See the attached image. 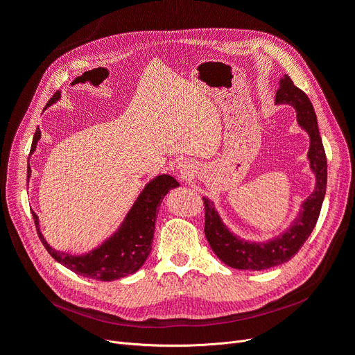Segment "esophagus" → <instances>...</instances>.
Masks as SVG:
<instances>
[{"instance_id": "obj_1", "label": "esophagus", "mask_w": 355, "mask_h": 355, "mask_svg": "<svg viewBox=\"0 0 355 355\" xmlns=\"http://www.w3.org/2000/svg\"><path fill=\"white\" fill-rule=\"evenodd\" d=\"M180 173H182V176H184V178H187V176L189 175V170H188V167H185V166H182V168H180Z\"/></svg>"}]
</instances>
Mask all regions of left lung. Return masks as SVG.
<instances>
[{
	"instance_id": "obj_1",
	"label": "left lung",
	"mask_w": 355,
	"mask_h": 355,
	"mask_svg": "<svg viewBox=\"0 0 355 355\" xmlns=\"http://www.w3.org/2000/svg\"><path fill=\"white\" fill-rule=\"evenodd\" d=\"M275 102L293 105L297 112L299 124L309 133L311 146L308 158L311 168L315 171L317 185L315 191L304 202L302 211L292 225V228L283 234L282 237L265 244H250L234 237L220 222L213 204L207 198H204V234H206V239L214 254L225 265L235 268V270L261 271L292 259L308 240L311 232H313L326 194L327 158L318 132L317 115L314 112L313 103L302 90L296 87L288 75L282 80L280 89H278L275 96Z\"/></svg>"
}]
</instances>
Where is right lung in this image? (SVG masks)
Masks as SVG:
<instances>
[{"mask_svg": "<svg viewBox=\"0 0 355 355\" xmlns=\"http://www.w3.org/2000/svg\"><path fill=\"white\" fill-rule=\"evenodd\" d=\"M59 98L60 93L56 92L47 102L46 108L51 103H55ZM40 137L41 132L40 128H37L29 154L35 151ZM29 175L31 167H28V178ZM176 187H179L176 179L168 175L155 178L151 184L146 185L142 194L139 196L118 232L112 235L108 241H105L101 247H98V249L84 256H71L68 253L51 249L47 241L42 239L40 230H37L38 237L41 243L44 244L50 256L55 257V261L67 266L68 270L73 271L75 274L101 282L118 280V278L136 272L146 261L149 252H151L159 204L167 192ZM32 218H34L35 227H38V218L34 211H32Z\"/></svg>", "mask_w": 355, "mask_h": 355, "instance_id": "1", "label": "right lung"}]
</instances>
